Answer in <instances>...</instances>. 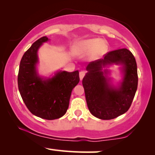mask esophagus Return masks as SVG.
Here are the masks:
<instances>
[{
    "mask_svg": "<svg viewBox=\"0 0 155 155\" xmlns=\"http://www.w3.org/2000/svg\"><path fill=\"white\" fill-rule=\"evenodd\" d=\"M85 74H86V71H81L79 72L80 80L83 79V78L84 77V76H85Z\"/></svg>",
    "mask_w": 155,
    "mask_h": 155,
    "instance_id": "esophagus-1",
    "label": "esophagus"
}]
</instances>
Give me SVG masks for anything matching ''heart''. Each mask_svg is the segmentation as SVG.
<instances>
[{
  "label": "heart",
  "instance_id": "obj_1",
  "mask_svg": "<svg viewBox=\"0 0 155 155\" xmlns=\"http://www.w3.org/2000/svg\"><path fill=\"white\" fill-rule=\"evenodd\" d=\"M108 49V43L98 38L89 39L77 42L74 47V54L79 57L90 55L92 59L101 58L107 52Z\"/></svg>",
  "mask_w": 155,
  "mask_h": 155
}]
</instances>
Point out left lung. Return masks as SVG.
<instances>
[{
  "instance_id": "8db88e82",
  "label": "left lung",
  "mask_w": 155,
  "mask_h": 155,
  "mask_svg": "<svg viewBox=\"0 0 155 155\" xmlns=\"http://www.w3.org/2000/svg\"><path fill=\"white\" fill-rule=\"evenodd\" d=\"M115 63L123 66V81L117 87L110 84L107 70L102 69ZM82 84L88 108L93 115L102 120H111L128 110L137 88V63L133 54L123 48L109 51L104 59L91 61Z\"/></svg>"
}]
</instances>
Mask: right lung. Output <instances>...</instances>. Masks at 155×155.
Masks as SVG:
<instances>
[{
  "instance_id": "add662e5",
  "label": "right lung",
  "mask_w": 155,
  "mask_h": 155,
  "mask_svg": "<svg viewBox=\"0 0 155 155\" xmlns=\"http://www.w3.org/2000/svg\"><path fill=\"white\" fill-rule=\"evenodd\" d=\"M48 40L47 37H42L25 52L20 64L18 84L25 104L33 115L54 120L67 112L71 91L80 79L79 71H60L47 79L39 76L36 69L38 51Z\"/></svg>"
}]
</instances>
